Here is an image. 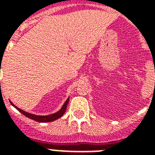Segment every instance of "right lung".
<instances>
[{
  "mask_svg": "<svg viewBox=\"0 0 155 155\" xmlns=\"http://www.w3.org/2000/svg\"><path fill=\"white\" fill-rule=\"evenodd\" d=\"M10 102H11L12 105H13L17 110L20 111V112H21L22 114H24L25 116L28 117V118H30V119H31V120H35V121H37V122L45 123V122H51V121H54V120H57L59 118H61V117L64 114V112L66 110L68 102H69V98L67 99V101L64 102V104H63V106L61 107V109L60 110L58 111V112H56V113H54V114H49V115H36V114H31V113H28V112H25V111L22 110L21 109H20V108L16 107L15 105H14V104L12 103V101H10Z\"/></svg>",
  "mask_w": 155,
  "mask_h": 155,
  "instance_id": "right-lung-1",
  "label": "right lung"
}]
</instances>
